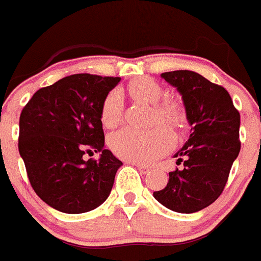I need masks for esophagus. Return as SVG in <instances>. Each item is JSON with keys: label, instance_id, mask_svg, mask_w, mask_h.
<instances>
[{"label": "esophagus", "instance_id": "1", "mask_svg": "<svg viewBox=\"0 0 261 261\" xmlns=\"http://www.w3.org/2000/svg\"><path fill=\"white\" fill-rule=\"evenodd\" d=\"M129 163H130V165H133V166H136L138 171L141 172V174H147V172L150 171V168L147 167V166H145V165H141V163H135V162H129Z\"/></svg>", "mask_w": 261, "mask_h": 261}]
</instances>
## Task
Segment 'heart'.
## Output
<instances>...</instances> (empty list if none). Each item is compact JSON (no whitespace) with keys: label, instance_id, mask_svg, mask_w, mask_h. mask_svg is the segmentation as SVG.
Returning <instances> with one entry per match:
<instances>
[{"label":"heart","instance_id":"heart-1","mask_svg":"<svg viewBox=\"0 0 261 261\" xmlns=\"http://www.w3.org/2000/svg\"><path fill=\"white\" fill-rule=\"evenodd\" d=\"M129 94L135 99L153 105L154 115L158 121H163L179 128L184 124V112L175 102H163L158 105L163 96L162 87L151 78H138L128 86ZM123 116V98L117 90H112L106 95L100 108V120L107 128H115ZM111 150L120 158L130 162L150 163L167 153L174 144V136L165 126H156L149 130H137L123 128L112 133L108 138Z\"/></svg>","mask_w":261,"mask_h":261}]
</instances>
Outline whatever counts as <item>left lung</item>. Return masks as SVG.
I'll list each match as a JSON object with an SVG mask.
<instances>
[{
	"label": "left lung",
	"instance_id": "left-lung-1",
	"mask_svg": "<svg viewBox=\"0 0 261 261\" xmlns=\"http://www.w3.org/2000/svg\"><path fill=\"white\" fill-rule=\"evenodd\" d=\"M161 77L181 95L191 135L174 155L184 168L168 172L167 186L153 196L170 211L195 213L213 204L225 188L241 150V115L222 86L196 71H166Z\"/></svg>",
	"mask_w": 261,
	"mask_h": 261
}]
</instances>
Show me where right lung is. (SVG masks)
<instances>
[{
	"mask_svg": "<svg viewBox=\"0 0 261 261\" xmlns=\"http://www.w3.org/2000/svg\"><path fill=\"white\" fill-rule=\"evenodd\" d=\"M119 77L73 74L38 90L19 117V154L36 195L56 211L86 213L107 200L123 162L105 149L100 108ZM100 152L85 161L83 154Z\"/></svg>",
	"mask_w": 261,
	"mask_h": 261,
	"instance_id": "add662e5",
	"label": "right lung"
}]
</instances>
